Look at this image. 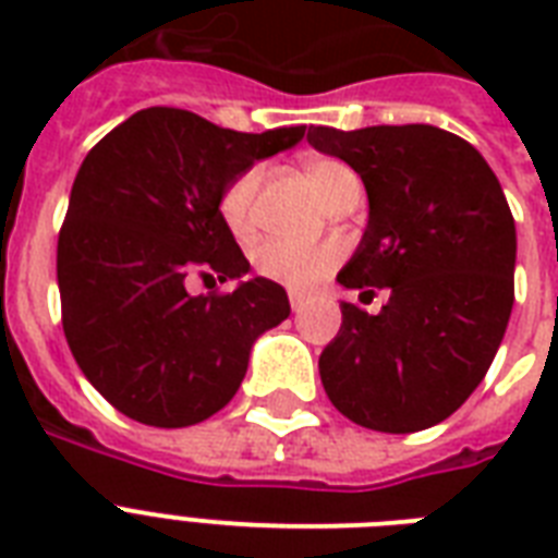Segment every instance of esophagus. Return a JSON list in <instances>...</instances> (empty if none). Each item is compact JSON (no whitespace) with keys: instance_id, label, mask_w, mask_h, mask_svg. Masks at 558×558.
Returning a JSON list of instances; mask_svg holds the SVG:
<instances>
[{"instance_id":"esophagus-1","label":"esophagus","mask_w":558,"mask_h":558,"mask_svg":"<svg viewBox=\"0 0 558 558\" xmlns=\"http://www.w3.org/2000/svg\"><path fill=\"white\" fill-rule=\"evenodd\" d=\"M304 301H306V292L304 289H289V304H292V310H301V306H304Z\"/></svg>"}]
</instances>
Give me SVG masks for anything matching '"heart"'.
<instances>
[{"label": "heart", "mask_w": 558, "mask_h": 558, "mask_svg": "<svg viewBox=\"0 0 558 558\" xmlns=\"http://www.w3.org/2000/svg\"><path fill=\"white\" fill-rule=\"evenodd\" d=\"M350 170L336 159H313L306 165V177L313 182L322 199H327L332 185L341 177H348ZM257 185H260V170L252 168L240 173L231 185L222 191L219 199V217L226 222V228L236 240L252 236L254 231V199H257ZM336 263V248L327 243L318 245H298V243H283V240H269V243L257 245L254 252V266L266 278H275L289 287H306L315 283L330 271Z\"/></svg>", "instance_id": "1"}]
</instances>
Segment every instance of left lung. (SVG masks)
Masks as SVG:
<instances>
[{"label":"left lung","mask_w":558,"mask_h":558,"mask_svg":"<svg viewBox=\"0 0 558 558\" xmlns=\"http://www.w3.org/2000/svg\"><path fill=\"white\" fill-rule=\"evenodd\" d=\"M306 142L356 170L367 228L344 289H388L371 315L341 304L318 371L341 414L373 432L442 423L481 385L512 313L515 222L486 159L432 124L332 130Z\"/></svg>","instance_id":"obj_1"}]
</instances>
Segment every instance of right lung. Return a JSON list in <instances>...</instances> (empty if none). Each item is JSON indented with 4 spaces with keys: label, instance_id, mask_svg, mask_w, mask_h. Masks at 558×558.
I'll return each mask as SVG.
<instances>
[{
    "label": "right lung",
    "instance_id": "add662e5",
    "mask_svg": "<svg viewBox=\"0 0 558 558\" xmlns=\"http://www.w3.org/2000/svg\"><path fill=\"white\" fill-rule=\"evenodd\" d=\"M304 130L236 133L150 107L83 159L57 240V287L72 356L121 414L156 428L208 420L240 388L254 341L289 318L287 289L248 278L219 199ZM193 274L238 287L193 299Z\"/></svg>",
    "mask_w": 558,
    "mask_h": 558
}]
</instances>
